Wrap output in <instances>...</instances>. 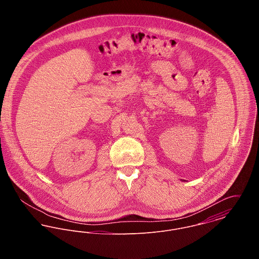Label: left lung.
<instances>
[{
	"instance_id": "8db88e82",
	"label": "left lung",
	"mask_w": 259,
	"mask_h": 259,
	"mask_svg": "<svg viewBox=\"0 0 259 259\" xmlns=\"http://www.w3.org/2000/svg\"><path fill=\"white\" fill-rule=\"evenodd\" d=\"M183 182H184V181H183Z\"/></svg>"
}]
</instances>
